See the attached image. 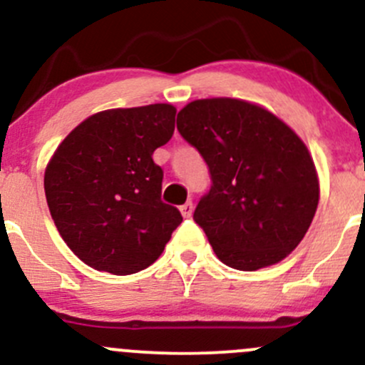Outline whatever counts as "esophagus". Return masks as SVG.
Masks as SVG:
<instances>
[{
  "label": "esophagus",
  "instance_id": "esophagus-1",
  "mask_svg": "<svg viewBox=\"0 0 365 365\" xmlns=\"http://www.w3.org/2000/svg\"><path fill=\"white\" fill-rule=\"evenodd\" d=\"M192 208H194L192 203H190V201H187L185 205L180 206V212H182L183 217H190V215H192Z\"/></svg>",
  "mask_w": 365,
  "mask_h": 365
}]
</instances>
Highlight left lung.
<instances>
[{
    "instance_id": "obj_1",
    "label": "left lung",
    "mask_w": 365,
    "mask_h": 365,
    "mask_svg": "<svg viewBox=\"0 0 365 365\" xmlns=\"http://www.w3.org/2000/svg\"><path fill=\"white\" fill-rule=\"evenodd\" d=\"M201 153L212 187L194 210L224 264L252 272L284 259L302 242L319 200L307 146L267 109L238 98H203L176 118Z\"/></svg>"
}]
</instances>
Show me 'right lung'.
Here are the masks:
<instances>
[{
  "label": "right lung",
  "instance_id": "right-lung-1",
  "mask_svg": "<svg viewBox=\"0 0 365 365\" xmlns=\"http://www.w3.org/2000/svg\"><path fill=\"white\" fill-rule=\"evenodd\" d=\"M175 114L169 104L97 113L47 164L51 217L88 267L114 275L145 270L182 224L180 210L160 200L164 171L152 159L171 139Z\"/></svg>",
  "mask_w": 365,
  "mask_h": 365
}]
</instances>
